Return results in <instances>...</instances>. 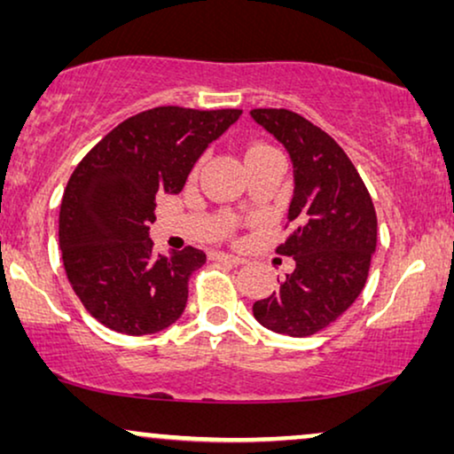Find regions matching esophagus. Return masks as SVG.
<instances>
[{"label":"esophagus","mask_w":454,"mask_h":454,"mask_svg":"<svg viewBox=\"0 0 454 454\" xmlns=\"http://www.w3.org/2000/svg\"><path fill=\"white\" fill-rule=\"evenodd\" d=\"M215 258L219 260V262H229V264H246V258H241V256H235V254H225V252H219V254H215Z\"/></svg>","instance_id":"obj_1"}]
</instances>
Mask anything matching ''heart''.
Here are the masks:
<instances>
[{
    "label": "heart",
    "mask_w": 454,
    "mask_h": 454,
    "mask_svg": "<svg viewBox=\"0 0 454 454\" xmlns=\"http://www.w3.org/2000/svg\"><path fill=\"white\" fill-rule=\"evenodd\" d=\"M262 148H269V146H264V145H252L250 148H247V153H246V157H247V154H250V153H256V151H262Z\"/></svg>",
    "instance_id": "obj_1"
}]
</instances>
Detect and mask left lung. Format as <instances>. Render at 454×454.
I'll return each instance as SVG.
<instances>
[{
    "label": "left lung",
    "mask_w": 454,
    "mask_h": 454,
    "mask_svg": "<svg viewBox=\"0 0 454 454\" xmlns=\"http://www.w3.org/2000/svg\"><path fill=\"white\" fill-rule=\"evenodd\" d=\"M250 115L289 154L287 221L297 225L277 247L294 256L295 270L281 289L254 303V318L269 331L309 337L362 294L376 252V210L349 157L318 126L287 109H252Z\"/></svg>",
    "instance_id": "8db88e82"
}]
</instances>
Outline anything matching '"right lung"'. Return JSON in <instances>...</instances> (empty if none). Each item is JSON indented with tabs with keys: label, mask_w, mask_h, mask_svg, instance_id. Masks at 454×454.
Segmentation results:
<instances>
[{
	"label": "right lung",
	"mask_w": 454,
	"mask_h": 454,
	"mask_svg": "<svg viewBox=\"0 0 454 454\" xmlns=\"http://www.w3.org/2000/svg\"><path fill=\"white\" fill-rule=\"evenodd\" d=\"M239 109L157 107L105 136L74 169L59 210V246L74 291L111 331L153 334L188 303L192 272L207 254L153 252L159 194H179L208 145Z\"/></svg>",
	"instance_id": "1"
}]
</instances>
